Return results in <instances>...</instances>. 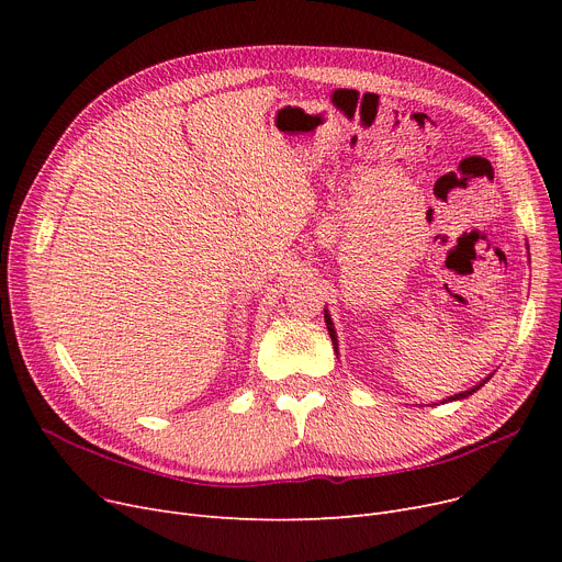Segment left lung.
<instances>
[{
	"label": "left lung",
	"instance_id": "left-lung-1",
	"mask_svg": "<svg viewBox=\"0 0 562 562\" xmlns=\"http://www.w3.org/2000/svg\"><path fill=\"white\" fill-rule=\"evenodd\" d=\"M326 326H328V333H330V339H333V344H335V352H337V333H335V326H333V321H330V314H328V310H326ZM492 375H487L483 382H479V385H474V387H471V390H467V392H460V394H456V396H449V398H445V401H441V403H447V401H462V398H467V396H471V394H474V392H479L483 385H485V382L490 380Z\"/></svg>",
	"mask_w": 562,
	"mask_h": 562
}]
</instances>
